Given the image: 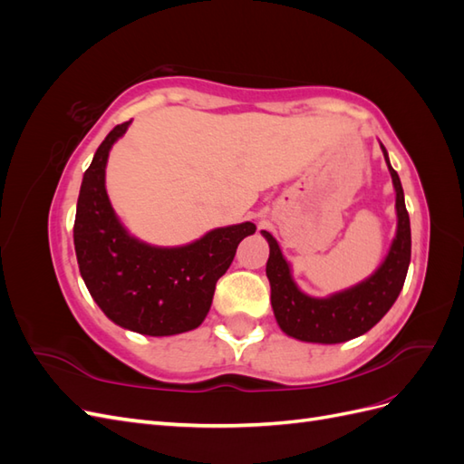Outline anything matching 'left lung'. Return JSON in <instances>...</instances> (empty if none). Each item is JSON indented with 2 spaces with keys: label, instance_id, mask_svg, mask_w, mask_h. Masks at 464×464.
Wrapping results in <instances>:
<instances>
[{
  "label": "left lung",
  "instance_id": "1",
  "mask_svg": "<svg viewBox=\"0 0 464 464\" xmlns=\"http://www.w3.org/2000/svg\"><path fill=\"white\" fill-rule=\"evenodd\" d=\"M389 172L397 191L399 227L383 265L363 283L334 294L331 298H310L298 290L290 276V266L280 254L275 237L263 230L271 254L266 276L271 283V304L280 329L305 343L336 344L368 333L395 304L402 290L411 263V218L404 205L399 174L392 170L387 150L382 145Z\"/></svg>",
  "mask_w": 464,
  "mask_h": 464
}]
</instances>
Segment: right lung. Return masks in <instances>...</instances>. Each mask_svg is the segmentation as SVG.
Listing matches in <instances>:
<instances>
[{
	"label": "right lung",
	"mask_w": 464,
	"mask_h": 464,
	"mask_svg": "<svg viewBox=\"0 0 464 464\" xmlns=\"http://www.w3.org/2000/svg\"><path fill=\"white\" fill-rule=\"evenodd\" d=\"M130 123L106 135L82 176L73 224L79 271L98 307L120 327L150 336L186 333L207 317L217 280L256 224L210 230L181 247H152L131 237L104 188L108 152Z\"/></svg>",
	"instance_id": "1"
}]
</instances>
